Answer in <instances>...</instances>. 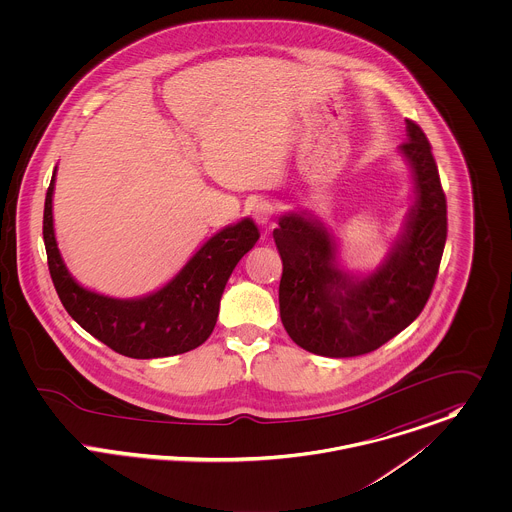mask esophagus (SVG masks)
Returning a JSON list of instances; mask_svg holds the SVG:
<instances>
[{
  "instance_id": "1",
  "label": "esophagus",
  "mask_w": 512,
  "mask_h": 512,
  "mask_svg": "<svg viewBox=\"0 0 512 512\" xmlns=\"http://www.w3.org/2000/svg\"><path fill=\"white\" fill-rule=\"evenodd\" d=\"M273 216H275V210H273V206H271L269 202L261 200V202H257V204L253 206V218H255V222H257L259 226H269L271 220H273Z\"/></svg>"
}]
</instances>
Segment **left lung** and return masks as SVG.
Segmentation results:
<instances>
[{"label":"left lung","mask_w":512,"mask_h":512,"mask_svg":"<svg viewBox=\"0 0 512 512\" xmlns=\"http://www.w3.org/2000/svg\"><path fill=\"white\" fill-rule=\"evenodd\" d=\"M408 141L398 147L414 184L404 228L369 275L341 269L332 231L306 212L281 216L273 231L283 259L279 286L286 334L324 357L375 351L410 326L436 283L446 235V194L424 131L406 119Z\"/></svg>","instance_id":"obj_1"}]
</instances>
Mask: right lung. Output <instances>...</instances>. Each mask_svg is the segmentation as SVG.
Returning <instances> with one entry per match:
<instances>
[{
  "mask_svg": "<svg viewBox=\"0 0 512 512\" xmlns=\"http://www.w3.org/2000/svg\"><path fill=\"white\" fill-rule=\"evenodd\" d=\"M55 176L57 169L45 198L43 239L66 312L96 340L133 359L186 353L208 340L229 275L259 239L253 220L243 218L212 235L163 288L141 298H112L76 283L60 257L53 224Z\"/></svg>",
  "mask_w": 512,
  "mask_h": 512,
  "instance_id": "obj_1",
  "label": "right lung"
}]
</instances>
